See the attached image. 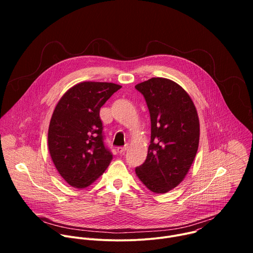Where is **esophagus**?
Wrapping results in <instances>:
<instances>
[{
    "label": "esophagus",
    "instance_id": "obj_1",
    "mask_svg": "<svg viewBox=\"0 0 253 253\" xmlns=\"http://www.w3.org/2000/svg\"><path fill=\"white\" fill-rule=\"evenodd\" d=\"M127 148H128L127 146H124V147H118V148H117V151H118V153H120V154H121V153H124V152L127 150Z\"/></svg>",
    "mask_w": 253,
    "mask_h": 253
}]
</instances>
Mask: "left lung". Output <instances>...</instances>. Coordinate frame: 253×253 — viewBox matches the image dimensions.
I'll use <instances>...</instances> for the list:
<instances>
[{
  "mask_svg": "<svg viewBox=\"0 0 253 253\" xmlns=\"http://www.w3.org/2000/svg\"><path fill=\"white\" fill-rule=\"evenodd\" d=\"M135 88L145 98L151 119L147 158L135 172L150 191L166 193L183 181L194 161L198 114L188 93L172 80L151 78Z\"/></svg>",
  "mask_w": 253,
  "mask_h": 253,
  "instance_id": "8db88e82",
  "label": "left lung"
}]
</instances>
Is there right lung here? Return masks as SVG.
I'll list each match as a JSON object with an SVG mask.
<instances>
[{
	"mask_svg": "<svg viewBox=\"0 0 253 253\" xmlns=\"http://www.w3.org/2000/svg\"><path fill=\"white\" fill-rule=\"evenodd\" d=\"M122 86L108 82H81L70 88L53 112L48 147L52 161L65 181L86 188L113 159L103 141L100 108Z\"/></svg>",
	"mask_w": 253,
	"mask_h": 253,
	"instance_id": "1",
	"label": "right lung"
}]
</instances>
